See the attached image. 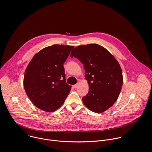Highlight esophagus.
<instances>
[{
  "mask_svg": "<svg viewBox=\"0 0 152 152\" xmlns=\"http://www.w3.org/2000/svg\"><path fill=\"white\" fill-rule=\"evenodd\" d=\"M77 86H78V84L77 83V84H75V85H73V87L74 88H77Z\"/></svg>",
  "mask_w": 152,
  "mask_h": 152,
  "instance_id": "34e87169",
  "label": "esophagus"
}]
</instances>
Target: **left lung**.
Returning <instances> with one entry per match:
<instances>
[{"instance_id":"1","label":"left lung","mask_w":152,"mask_h":152,"mask_svg":"<svg viewBox=\"0 0 152 152\" xmlns=\"http://www.w3.org/2000/svg\"><path fill=\"white\" fill-rule=\"evenodd\" d=\"M83 64L89 91L82 101L90 110L101 113L112 106L121 90L123 75L116 59L97 44L79 46L70 54Z\"/></svg>"}]
</instances>
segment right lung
I'll list each match as a JSON object with an SVG mask.
<instances>
[{"instance_id": "add662e5", "label": "right lung", "mask_w": 152, "mask_h": 152, "mask_svg": "<svg viewBox=\"0 0 152 152\" xmlns=\"http://www.w3.org/2000/svg\"><path fill=\"white\" fill-rule=\"evenodd\" d=\"M73 46L54 45L41 50L25 70L26 93L39 109L53 112L64 103L72 86L66 83L63 64Z\"/></svg>"}]
</instances>
